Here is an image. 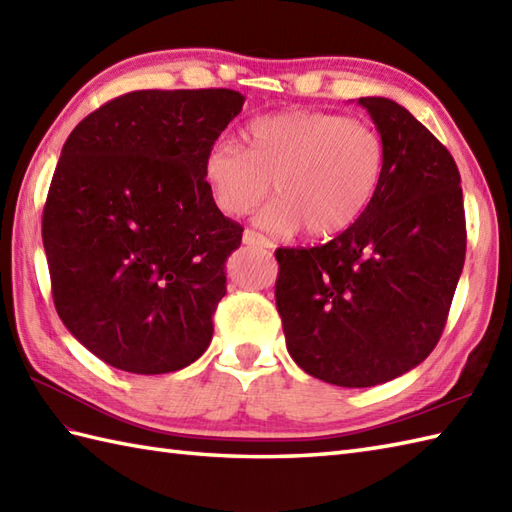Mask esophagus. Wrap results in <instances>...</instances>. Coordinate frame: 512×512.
<instances>
[{
  "label": "esophagus",
  "instance_id": "esophagus-1",
  "mask_svg": "<svg viewBox=\"0 0 512 512\" xmlns=\"http://www.w3.org/2000/svg\"><path fill=\"white\" fill-rule=\"evenodd\" d=\"M242 242H244L246 246H262V248H270V246H273V244H270L268 239H266L262 233L250 231V228H246V231H244V235H242Z\"/></svg>",
  "mask_w": 512,
  "mask_h": 512
}]
</instances>
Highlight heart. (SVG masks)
<instances>
[{"label": "heart", "instance_id": "b5f03b06", "mask_svg": "<svg viewBox=\"0 0 512 512\" xmlns=\"http://www.w3.org/2000/svg\"><path fill=\"white\" fill-rule=\"evenodd\" d=\"M202 173L226 215H246L270 191L279 200L259 213L270 233L306 226L314 239L352 228L374 202L385 173V143L361 118L323 110H281L246 127V149L217 140Z\"/></svg>", "mask_w": 512, "mask_h": 512}]
</instances>
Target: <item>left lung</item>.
Here are the masks:
<instances>
[{"mask_svg":"<svg viewBox=\"0 0 512 512\" xmlns=\"http://www.w3.org/2000/svg\"><path fill=\"white\" fill-rule=\"evenodd\" d=\"M385 143L365 215L332 242L277 248L275 301L303 372L372 387L438 345L466 255L460 171L449 149L396 101L358 99Z\"/></svg>","mask_w":512,"mask_h":512,"instance_id":"8db88e82","label":"left lung"}]
</instances>
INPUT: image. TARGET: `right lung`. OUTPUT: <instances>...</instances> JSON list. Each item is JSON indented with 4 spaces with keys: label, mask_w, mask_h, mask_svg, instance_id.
I'll list each match as a JSON object with an SVG mask.
<instances>
[{
    "label": "right lung",
    "mask_w": 512,
    "mask_h": 512,
    "mask_svg": "<svg viewBox=\"0 0 512 512\" xmlns=\"http://www.w3.org/2000/svg\"><path fill=\"white\" fill-rule=\"evenodd\" d=\"M244 101L224 88L138 90L65 140L41 220L52 299L107 365L167 374L209 347L244 228L217 209L202 162Z\"/></svg>",
    "instance_id": "obj_1"
}]
</instances>
